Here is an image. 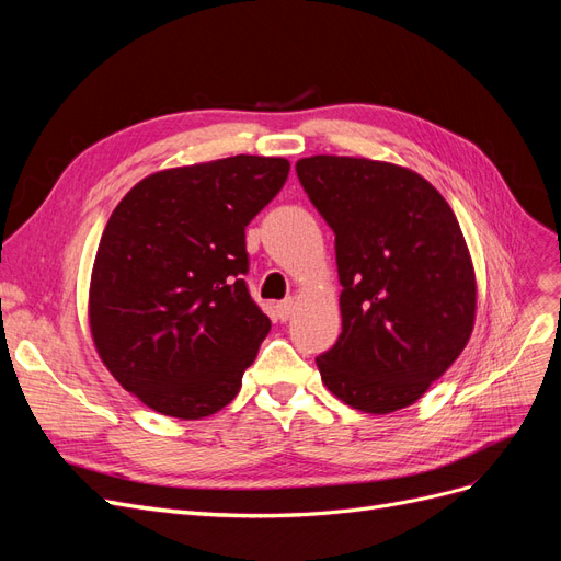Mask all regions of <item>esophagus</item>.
Listing matches in <instances>:
<instances>
[{
	"label": "esophagus",
	"mask_w": 561,
	"mask_h": 561,
	"mask_svg": "<svg viewBox=\"0 0 561 561\" xmlns=\"http://www.w3.org/2000/svg\"><path fill=\"white\" fill-rule=\"evenodd\" d=\"M295 307H297V301H295L293 297L280 301V304H276V316H278V320H287V318H290V316L295 313Z\"/></svg>",
	"instance_id": "34e87169"
}]
</instances>
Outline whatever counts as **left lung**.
Segmentation results:
<instances>
[{"instance_id": "1", "label": "left lung", "mask_w": 561, "mask_h": 561, "mask_svg": "<svg viewBox=\"0 0 561 561\" xmlns=\"http://www.w3.org/2000/svg\"><path fill=\"white\" fill-rule=\"evenodd\" d=\"M297 178L334 231L342 334L316 358L332 396L365 414L414 404L461 355L478 283L449 203L386 161L318 154Z\"/></svg>"}]
</instances>
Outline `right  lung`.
<instances>
[{
    "instance_id": "add662e5",
    "label": "right lung",
    "mask_w": 561,
    "mask_h": 561,
    "mask_svg": "<svg viewBox=\"0 0 561 561\" xmlns=\"http://www.w3.org/2000/svg\"><path fill=\"white\" fill-rule=\"evenodd\" d=\"M287 173V159L239 154L159 171L118 201L89 325L100 360L149 410L203 419L241 390L271 330L243 280L245 227Z\"/></svg>"
}]
</instances>
